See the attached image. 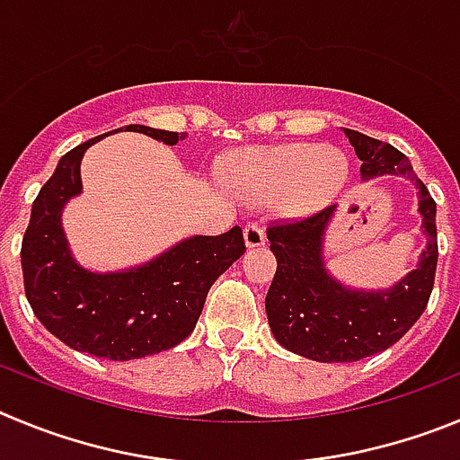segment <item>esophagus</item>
<instances>
[{
    "label": "esophagus",
    "instance_id": "obj_1",
    "mask_svg": "<svg viewBox=\"0 0 460 460\" xmlns=\"http://www.w3.org/2000/svg\"><path fill=\"white\" fill-rule=\"evenodd\" d=\"M243 235H245V245L250 247V250H256V247L266 245V234H263V226L256 225V222L247 225L245 229H243Z\"/></svg>",
    "mask_w": 460,
    "mask_h": 460
}]
</instances>
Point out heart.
Instances as JSON below:
<instances>
[{"label":"heart","mask_w":460,"mask_h":460,"mask_svg":"<svg viewBox=\"0 0 460 460\" xmlns=\"http://www.w3.org/2000/svg\"><path fill=\"white\" fill-rule=\"evenodd\" d=\"M350 164L337 146L281 144L247 151L226 169V183L245 199H277L284 215H309L325 208L349 181Z\"/></svg>","instance_id":"b5f03b06"}]
</instances>
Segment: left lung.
Listing matches in <instances>:
<instances>
[{
  "label": "left lung",
  "instance_id": "8db88e82",
  "mask_svg": "<svg viewBox=\"0 0 460 460\" xmlns=\"http://www.w3.org/2000/svg\"><path fill=\"white\" fill-rule=\"evenodd\" d=\"M362 160L359 176H408L420 199L426 250L420 263L394 287L364 291L350 288L325 268V231L337 206H328L307 220L268 229L277 272L266 296V314L277 341L291 353L314 362H358L399 341L429 305L438 266L436 201L412 172L411 160L380 139L343 128Z\"/></svg>",
  "mask_w": 460,
  "mask_h": 460
}]
</instances>
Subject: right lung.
<instances>
[{"instance_id": "obj_1", "label": "right lung", "mask_w": 460, "mask_h": 460, "mask_svg": "<svg viewBox=\"0 0 460 460\" xmlns=\"http://www.w3.org/2000/svg\"><path fill=\"white\" fill-rule=\"evenodd\" d=\"M167 146L185 132L126 126ZM117 132V130H114ZM93 137L68 151L52 179L40 188L22 238L24 293L48 332L80 353L96 358L139 359L163 353L194 330L215 279L245 252L240 226L222 235H192L142 266L93 272L70 252L61 213L82 194L80 163Z\"/></svg>"}]
</instances>
